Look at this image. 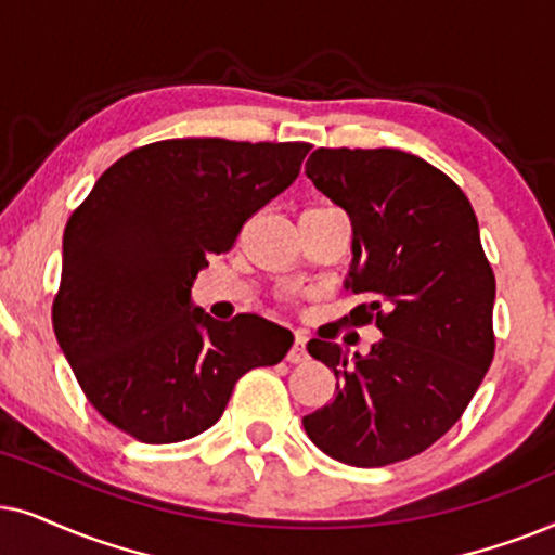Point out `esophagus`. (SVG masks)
<instances>
[{"mask_svg": "<svg viewBox=\"0 0 555 555\" xmlns=\"http://www.w3.org/2000/svg\"><path fill=\"white\" fill-rule=\"evenodd\" d=\"M305 343H307V337L301 335V332H297V335H294L292 350H289V354H286V360H289V363H297V365H299V363H307L309 352H307Z\"/></svg>", "mask_w": 555, "mask_h": 555, "instance_id": "obj_1", "label": "esophagus"}]
</instances>
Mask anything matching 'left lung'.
Segmentation results:
<instances>
[{
	"instance_id": "left-lung-1",
	"label": "left lung",
	"mask_w": 555,
	"mask_h": 555,
	"mask_svg": "<svg viewBox=\"0 0 555 555\" xmlns=\"http://www.w3.org/2000/svg\"><path fill=\"white\" fill-rule=\"evenodd\" d=\"M307 177L352 223L345 286L367 301L339 322H375L383 339L367 354L309 339L337 388L301 424L332 460L388 467L444 437L477 393L494 358V273L467 195L416 154L320 146Z\"/></svg>"
}]
</instances>
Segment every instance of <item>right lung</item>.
<instances>
[{"label":"right lung","instance_id":"right-lung-1","mask_svg":"<svg viewBox=\"0 0 555 555\" xmlns=\"http://www.w3.org/2000/svg\"><path fill=\"white\" fill-rule=\"evenodd\" d=\"M305 142L165 139L124 154L73 210L53 327L108 424L172 444L223 416L241 375L276 365L292 332L263 317L218 322L190 289L210 254L297 180Z\"/></svg>","mask_w":555,"mask_h":555}]
</instances>
